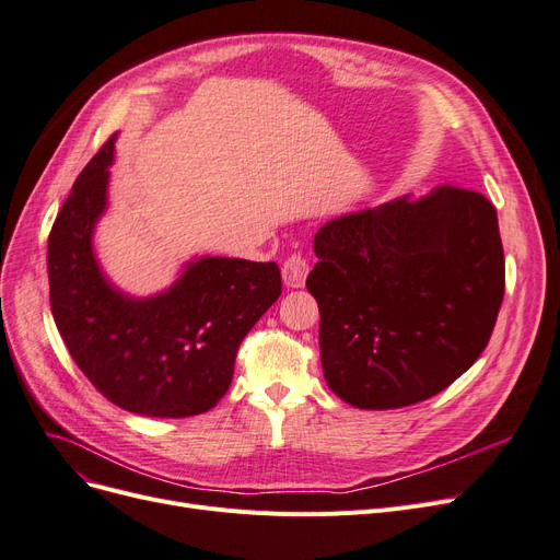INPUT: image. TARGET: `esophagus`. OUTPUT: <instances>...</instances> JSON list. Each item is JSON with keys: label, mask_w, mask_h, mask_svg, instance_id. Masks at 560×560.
Listing matches in <instances>:
<instances>
[{"label": "esophagus", "mask_w": 560, "mask_h": 560, "mask_svg": "<svg viewBox=\"0 0 560 560\" xmlns=\"http://www.w3.org/2000/svg\"><path fill=\"white\" fill-rule=\"evenodd\" d=\"M311 270L308 260L302 254H293L290 258H285L283 267H281V275H283V283L288 288H302L306 281V275Z\"/></svg>", "instance_id": "34e87169"}]
</instances>
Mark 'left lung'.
Segmentation results:
<instances>
[{
    "label": "left lung",
    "instance_id": "obj_1",
    "mask_svg": "<svg viewBox=\"0 0 560 560\" xmlns=\"http://www.w3.org/2000/svg\"><path fill=\"white\" fill-rule=\"evenodd\" d=\"M306 279L331 392L359 409L436 396L488 346L505 262L494 206L434 187L329 220Z\"/></svg>",
    "mask_w": 560,
    "mask_h": 560
}]
</instances>
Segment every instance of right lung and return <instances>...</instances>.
Listing matches in <instances>:
<instances>
[{
	"label": "right lung",
	"instance_id": "obj_1",
	"mask_svg": "<svg viewBox=\"0 0 560 560\" xmlns=\"http://www.w3.org/2000/svg\"><path fill=\"white\" fill-rule=\"evenodd\" d=\"M114 141L84 166L47 240L55 323L80 371L120 409L155 419L203 415L229 392L242 338L279 300L281 272L277 262L201 256L158 295L116 288L93 252Z\"/></svg>",
	"mask_w": 560,
	"mask_h": 560
}]
</instances>
